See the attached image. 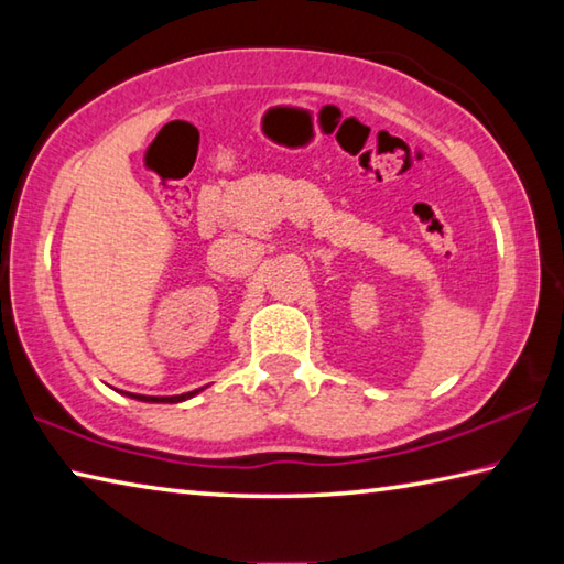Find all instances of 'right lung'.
Instances as JSON below:
<instances>
[{
	"instance_id": "1",
	"label": "right lung",
	"mask_w": 564,
	"mask_h": 564,
	"mask_svg": "<svg viewBox=\"0 0 564 564\" xmlns=\"http://www.w3.org/2000/svg\"><path fill=\"white\" fill-rule=\"evenodd\" d=\"M202 390L204 388H196V390H191V393H184V395H137V393H123V390H121V393L133 398V400H144V403H184V400L198 395Z\"/></svg>"
}]
</instances>
